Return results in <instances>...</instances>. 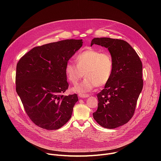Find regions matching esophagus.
Segmentation results:
<instances>
[{"instance_id": "1", "label": "esophagus", "mask_w": 161, "mask_h": 161, "mask_svg": "<svg viewBox=\"0 0 161 161\" xmlns=\"http://www.w3.org/2000/svg\"><path fill=\"white\" fill-rule=\"evenodd\" d=\"M78 96L81 98H86L89 97V95L87 94H79Z\"/></svg>"}]
</instances>
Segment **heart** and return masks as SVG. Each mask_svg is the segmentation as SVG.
Returning <instances> with one entry per match:
<instances>
[{"label":"heart","mask_w":161,"mask_h":161,"mask_svg":"<svg viewBox=\"0 0 161 161\" xmlns=\"http://www.w3.org/2000/svg\"><path fill=\"white\" fill-rule=\"evenodd\" d=\"M76 65L69 62L65 67V74L70 83L75 85L83 77L85 80L72 88L76 93L85 94L96 85L102 86L110 80L113 71V61L108 52L94 48H87L76 58Z\"/></svg>","instance_id":"heart-1"}]
</instances>
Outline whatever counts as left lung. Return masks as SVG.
I'll list each match as a JSON object with an SVG mask.
<instances>
[{
  "label": "left lung",
  "mask_w": 161,
  "mask_h": 161,
  "mask_svg": "<svg viewBox=\"0 0 161 161\" xmlns=\"http://www.w3.org/2000/svg\"><path fill=\"white\" fill-rule=\"evenodd\" d=\"M108 48L113 61L111 78L97 95V110L94 119L102 127L114 129L127 123L133 116L143 85L142 63L131 46L121 39L94 38L90 46Z\"/></svg>",
  "instance_id": "8db88e82"
}]
</instances>
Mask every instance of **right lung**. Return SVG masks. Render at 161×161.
Listing matches in <instances>:
<instances>
[{"instance_id": "1", "label": "right lung", "mask_w": 161, "mask_h": 161, "mask_svg": "<svg viewBox=\"0 0 161 161\" xmlns=\"http://www.w3.org/2000/svg\"><path fill=\"white\" fill-rule=\"evenodd\" d=\"M82 39H66L32 48L16 65V90L31 120L56 130L71 117L76 94L64 96L68 88L67 62L82 47Z\"/></svg>"}]
</instances>
